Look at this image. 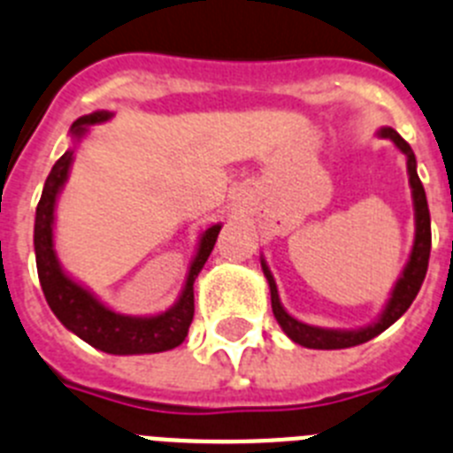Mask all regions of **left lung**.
Returning <instances> with one entry per match:
<instances>
[{
	"mask_svg": "<svg viewBox=\"0 0 453 453\" xmlns=\"http://www.w3.org/2000/svg\"><path fill=\"white\" fill-rule=\"evenodd\" d=\"M380 136L383 139H392L396 143L403 155L408 157V175H411V187H412V200H415V246H412L411 259H408L406 269H403V275L396 282L395 292H392L390 303L385 312L380 314V319L373 326H367V328L360 330H326L317 328V326H308L296 321L294 317L285 312V308L280 305V298H278V289H275V280L271 275L269 266L262 262V269H265L266 280H269L271 287V308H273L275 319L280 324V328L285 330L287 337L294 340L296 344L308 346V349H349V346H357L369 342L372 337L380 335L385 328H390L401 314L411 308V303L415 301L419 287H422L424 278H426L428 269V255H431V214H428V203L426 194H424V187L419 182V175H417V164H415V152H412L411 145L401 139L395 129L385 127L380 129Z\"/></svg>",
	"mask_w": 453,
	"mask_h": 453,
	"instance_id": "obj_1",
	"label": "left lung"
}]
</instances>
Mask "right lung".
<instances>
[{"mask_svg":"<svg viewBox=\"0 0 453 453\" xmlns=\"http://www.w3.org/2000/svg\"><path fill=\"white\" fill-rule=\"evenodd\" d=\"M111 113L96 111L90 116L77 118L73 123L74 136H81L86 125L102 123ZM73 150L58 157L52 166V173L47 175L42 187L41 203L36 207V227H34V246H36V266L41 278L42 294L47 305L57 314L68 330L74 335L88 342L104 353L113 356H136V353H161L171 351L184 342L188 326L194 321V282L196 275L204 266L214 249L216 237L221 232V226H211L204 230L200 239V249L196 255L194 265L188 269L187 285L180 301L168 312L157 317H123L104 308L96 296H90L84 287L73 282L63 273L52 249V223H54V203H57L58 188L68 178Z\"/></svg>","mask_w":453,"mask_h":453,"instance_id":"1","label":"right lung"}]
</instances>
